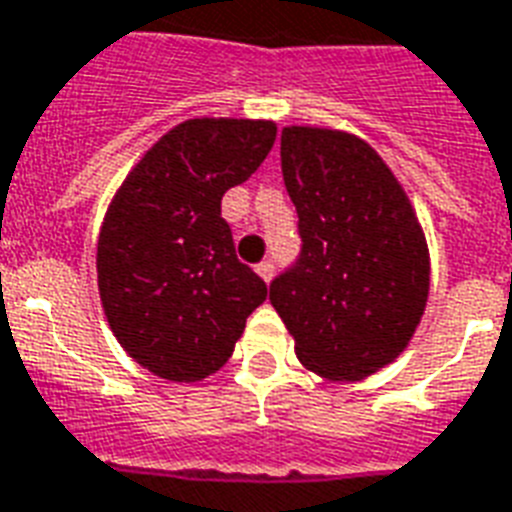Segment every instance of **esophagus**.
Segmentation results:
<instances>
[{"label":"esophagus","instance_id":"1","mask_svg":"<svg viewBox=\"0 0 512 512\" xmlns=\"http://www.w3.org/2000/svg\"><path fill=\"white\" fill-rule=\"evenodd\" d=\"M256 272L261 275V280H267V283H270V280L275 278V264H272L270 259L261 261V264H256Z\"/></svg>","mask_w":512,"mask_h":512}]
</instances>
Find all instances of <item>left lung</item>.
I'll list each match as a JSON object with an SVG mask.
<instances>
[{"instance_id": "obj_1", "label": "left lung", "mask_w": 512, "mask_h": 512, "mask_svg": "<svg viewBox=\"0 0 512 512\" xmlns=\"http://www.w3.org/2000/svg\"><path fill=\"white\" fill-rule=\"evenodd\" d=\"M283 183L299 259L270 283L297 359L326 380H361L405 351L429 297V251L386 161L348 132L286 126Z\"/></svg>"}]
</instances>
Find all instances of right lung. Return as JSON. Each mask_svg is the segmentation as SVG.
<instances>
[{"mask_svg": "<svg viewBox=\"0 0 512 512\" xmlns=\"http://www.w3.org/2000/svg\"><path fill=\"white\" fill-rule=\"evenodd\" d=\"M278 126L191 118L126 175L96 242L107 324L137 364L175 383L221 370L267 283L234 253L221 218L229 188L251 178Z\"/></svg>", "mask_w": 512, "mask_h": 512, "instance_id": "right-lung-1", "label": "right lung"}]
</instances>
